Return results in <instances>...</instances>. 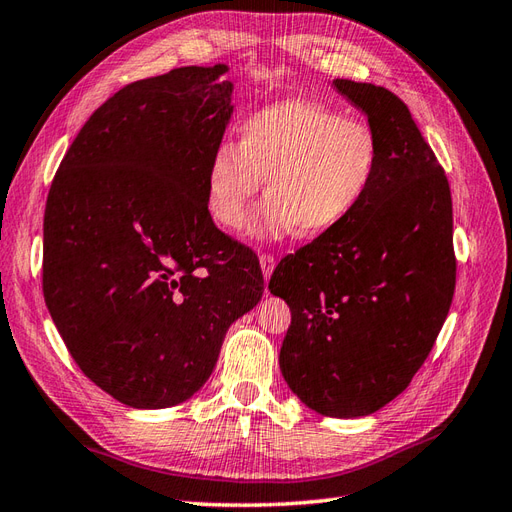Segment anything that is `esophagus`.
Listing matches in <instances>:
<instances>
[{"instance_id": "esophagus-1", "label": "esophagus", "mask_w": 512, "mask_h": 512, "mask_svg": "<svg viewBox=\"0 0 512 512\" xmlns=\"http://www.w3.org/2000/svg\"><path fill=\"white\" fill-rule=\"evenodd\" d=\"M260 269H263L265 280H269L273 269H276V258H273L271 254H260Z\"/></svg>"}]
</instances>
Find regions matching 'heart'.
<instances>
[{"label": "heart", "instance_id": "b5f03b06", "mask_svg": "<svg viewBox=\"0 0 512 512\" xmlns=\"http://www.w3.org/2000/svg\"><path fill=\"white\" fill-rule=\"evenodd\" d=\"M380 167L382 139L367 121L313 99H282L247 115L239 143L210 156L208 210L219 226L241 230L265 180L269 195L249 223L256 236L326 234L363 206Z\"/></svg>", "mask_w": 512, "mask_h": 512}]
</instances>
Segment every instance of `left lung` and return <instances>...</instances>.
I'll return each mask as SVG.
<instances>
[{"instance_id": "1", "label": "left lung", "mask_w": 512, "mask_h": 512, "mask_svg": "<svg viewBox=\"0 0 512 512\" xmlns=\"http://www.w3.org/2000/svg\"><path fill=\"white\" fill-rule=\"evenodd\" d=\"M382 139L369 197L332 232L280 260L269 291L291 308L280 369L326 417L395 400L428 358L456 286L452 193L408 106L384 86L334 80Z\"/></svg>"}]
</instances>
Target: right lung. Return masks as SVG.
<instances>
[{
  "mask_svg": "<svg viewBox=\"0 0 512 512\" xmlns=\"http://www.w3.org/2000/svg\"><path fill=\"white\" fill-rule=\"evenodd\" d=\"M226 71L180 67L123 86L49 186L47 310L84 376L132 408L202 389L232 321L263 297L256 254L208 213V162L232 115Z\"/></svg>",
  "mask_w": 512,
  "mask_h": 512,
  "instance_id": "obj_1",
  "label": "right lung"
}]
</instances>
